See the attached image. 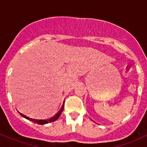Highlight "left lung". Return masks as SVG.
Masks as SVG:
<instances>
[{"label":"left lung","mask_w":147,"mask_h":147,"mask_svg":"<svg viewBox=\"0 0 147 147\" xmlns=\"http://www.w3.org/2000/svg\"><path fill=\"white\" fill-rule=\"evenodd\" d=\"M92 121H93V120H92Z\"/></svg>","instance_id":"obj_1"}]
</instances>
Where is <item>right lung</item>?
Masks as SVG:
<instances>
[{
	"label": "right lung",
	"instance_id": "add662e5",
	"mask_svg": "<svg viewBox=\"0 0 147 147\" xmlns=\"http://www.w3.org/2000/svg\"><path fill=\"white\" fill-rule=\"evenodd\" d=\"M63 108H64V102H63V105H62V106H61V108L59 111H58V113H57V114H55L54 116H52V117L48 118V119H34V118H31V117H28V116L25 115H24V114L21 113H20L18 111H17L19 113V114L21 115L22 117L25 118V119H28V120H30V121H32V122H33L34 123H36V124H41L42 125V124H48V123H50V122L56 121L57 119L59 117L61 114L62 111H63Z\"/></svg>",
	"mask_w": 147,
	"mask_h": 147
}]
</instances>
